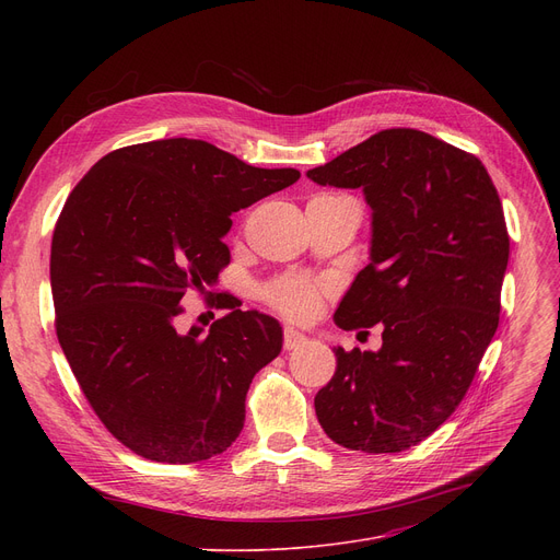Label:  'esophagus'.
<instances>
[{
	"label": "esophagus",
	"instance_id": "34e87169",
	"mask_svg": "<svg viewBox=\"0 0 560 560\" xmlns=\"http://www.w3.org/2000/svg\"><path fill=\"white\" fill-rule=\"evenodd\" d=\"M304 342H306V336L300 334L298 329H292V327H285V329H283V349H285V351L298 349V347H302Z\"/></svg>",
	"mask_w": 560,
	"mask_h": 560
}]
</instances>
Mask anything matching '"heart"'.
I'll return each mask as SVG.
<instances>
[{
    "label": "heart",
    "mask_w": 560,
    "mask_h": 560,
    "mask_svg": "<svg viewBox=\"0 0 560 560\" xmlns=\"http://www.w3.org/2000/svg\"><path fill=\"white\" fill-rule=\"evenodd\" d=\"M262 298L288 319H311L322 302V285L304 277H281L265 285Z\"/></svg>",
    "instance_id": "b5f03b06"
}]
</instances>
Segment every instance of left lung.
I'll return each mask as SVG.
<instances>
[{
    "mask_svg": "<svg viewBox=\"0 0 560 560\" xmlns=\"http://www.w3.org/2000/svg\"><path fill=\"white\" fill-rule=\"evenodd\" d=\"M306 174L319 186L363 188L370 262L334 322L384 329L378 351L334 349L315 416L347 450L404 452L454 413L499 327L502 201L475 154L418 129L378 131Z\"/></svg>",
    "mask_w": 560,
    "mask_h": 560,
    "instance_id": "8db88e82",
    "label": "left lung"
}]
</instances>
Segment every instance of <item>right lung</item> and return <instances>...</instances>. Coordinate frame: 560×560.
<instances>
[{"instance_id": "add662e5", "label": "right lung", "mask_w": 560, "mask_h": 560, "mask_svg": "<svg viewBox=\"0 0 560 560\" xmlns=\"http://www.w3.org/2000/svg\"><path fill=\"white\" fill-rule=\"evenodd\" d=\"M298 179L167 138L106 154L70 192L51 238L54 327L88 404L133 454L186 465L241 435L252 378L283 334L206 288L229 265L231 213ZM188 291L230 311L206 335L178 329Z\"/></svg>"}]
</instances>
